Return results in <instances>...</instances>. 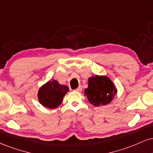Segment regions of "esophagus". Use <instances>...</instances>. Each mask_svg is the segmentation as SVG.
<instances>
[{
  "label": "esophagus",
  "mask_w": 153,
  "mask_h": 153,
  "mask_svg": "<svg viewBox=\"0 0 153 153\" xmlns=\"http://www.w3.org/2000/svg\"><path fill=\"white\" fill-rule=\"evenodd\" d=\"M75 91L81 92L82 91V86H79V87L77 88V89H75Z\"/></svg>",
  "instance_id": "obj_1"
}]
</instances>
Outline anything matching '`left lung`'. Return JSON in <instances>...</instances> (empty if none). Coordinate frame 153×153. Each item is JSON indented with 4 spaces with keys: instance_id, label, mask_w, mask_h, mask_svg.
<instances>
[{
    "instance_id": "8db88e82",
    "label": "left lung",
    "mask_w": 153,
    "mask_h": 153,
    "mask_svg": "<svg viewBox=\"0 0 153 153\" xmlns=\"http://www.w3.org/2000/svg\"><path fill=\"white\" fill-rule=\"evenodd\" d=\"M84 93L91 104L97 107L109 104L117 94V89L108 76L96 75L88 78V86Z\"/></svg>"
}]
</instances>
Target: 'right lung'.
<instances>
[{"label":"right lung","instance_id":"1","mask_svg":"<svg viewBox=\"0 0 153 153\" xmlns=\"http://www.w3.org/2000/svg\"><path fill=\"white\" fill-rule=\"evenodd\" d=\"M69 91L65 85H61L56 80H48L39 88L38 100L42 105L50 109H54L61 104L63 97Z\"/></svg>","mask_w":153,"mask_h":153}]
</instances>
